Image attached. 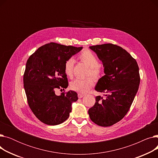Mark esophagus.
I'll return each mask as SVG.
<instances>
[{
    "label": "esophagus",
    "instance_id": "34e87169",
    "mask_svg": "<svg viewBox=\"0 0 158 158\" xmlns=\"http://www.w3.org/2000/svg\"><path fill=\"white\" fill-rule=\"evenodd\" d=\"M77 96H78V97L79 98H82V97H83L84 96H85V94H78V95H77Z\"/></svg>",
    "mask_w": 158,
    "mask_h": 158
}]
</instances>
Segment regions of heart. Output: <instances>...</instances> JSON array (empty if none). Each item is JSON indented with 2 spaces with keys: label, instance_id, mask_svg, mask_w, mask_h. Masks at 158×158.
Returning <instances> with one entry per match:
<instances>
[{
  "label": "heart",
  "instance_id": "b5f03b06",
  "mask_svg": "<svg viewBox=\"0 0 158 158\" xmlns=\"http://www.w3.org/2000/svg\"><path fill=\"white\" fill-rule=\"evenodd\" d=\"M79 59L82 62L86 64L89 70L88 76H92L95 79L100 78L102 74V69L99 65V61L97 56L89 50H85L79 55ZM75 60L70 57L66 61L64 65V72L66 76L69 78H72L73 73V66ZM94 79L92 77H88L84 79H76L72 81L70 84V88L79 93H86L94 85Z\"/></svg>",
  "mask_w": 158,
  "mask_h": 158
}]
</instances>
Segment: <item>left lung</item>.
Here are the masks:
<instances>
[{
	"instance_id": "1",
	"label": "left lung",
	"mask_w": 158,
	"mask_h": 158,
	"mask_svg": "<svg viewBox=\"0 0 158 158\" xmlns=\"http://www.w3.org/2000/svg\"><path fill=\"white\" fill-rule=\"evenodd\" d=\"M89 48L97 54L104 69L105 75L95 89L106 95L95 97L88 114L98 126H111L125 117L134 101L140 82L139 67L135 59L117 45L106 44Z\"/></svg>"
}]
</instances>
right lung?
<instances>
[{
	"instance_id": "obj_1",
	"label": "right lung",
	"mask_w": 158,
	"mask_h": 158,
	"mask_svg": "<svg viewBox=\"0 0 158 158\" xmlns=\"http://www.w3.org/2000/svg\"><path fill=\"white\" fill-rule=\"evenodd\" d=\"M82 48L49 43L38 48L27 61L23 86L27 102L36 118L47 125L64 122L72 111V102L77 101V94L74 91L58 96L55 89L68 87L64 63Z\"/></svg>"
}]
</instances>
